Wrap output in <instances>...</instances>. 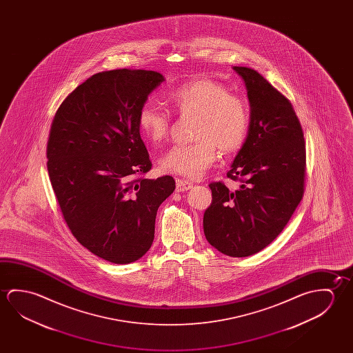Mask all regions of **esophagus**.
Wrapping results in <instances>:
<instances>
[{
	"instance_id": "obj_1",
	"label": "esophagus",
	"mask_w": 353,
	"mask_h": 353,
	"mask_svg": "<svg viewBox=\"0 0 353 353\" xmlns=\"http://www.w3.org/2000/svg\"><path fill=\"white\" fill-rule=\"evenodd\" d=\"M192 187H193V183L185 181V179H176V188H177V191H188V190H191Z\"/></svg>"
}]
</instances>
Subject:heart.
Returning <instances> with one entry per match:
<instances>
[{
  "mask_svg": "<svg viewBox=\"0 0 353 353\" xmlns=\"http://www.w3.org/2000/svg\"><path fill=\"white\" fill-rule=\"evenodd\" d=\"M171 110L179 116L196 117L191 144L174 145L160 159L163 172L199 179L216 159V148L232 154L243 146L250 127L249 105L230 93L221 82L198 79L176 87L168 96ZM140 133L152 143H160L170 132L171 117L151 102L138 112Z\"/></svg>",
  "mask_w": 353,
  "mask_h": 353,
  "instance_id": "b5f03b06",
  "label": "heart"
}]
</instances>
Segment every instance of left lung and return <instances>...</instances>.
Listing matches in <instances>:
<instances>
[{
  "instance_id": "8db88e82",
  "label": "left lung",
  "mask_w": 353,
  "mask_h": 353,
  "mask_svg": "<svg viewBox=\"0 0 353 353\" xmlns=\"http://www.w3.org/2000/svg\"><path fill=\"white\" fill-rule=\"evenodd\" d=\"M248 87L249 134L228 179L230 191L212 182V204L204 212L208 243L221 254L248 257L282 232L301 203L306 176L304 133L293 104L256 70L234 66Z\"/></svg>"
}]
</instances>
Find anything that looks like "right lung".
<instances>
[{
  "mask_svg": "<svg viewBox=\"0 0 353 353\" xmlns=\"http://www.w3.org/2000/svg\"><path fill=\"white\" fill-rule=\"evenodd\" d=\"M163 77L119 69L94 74L60 104L50 125L47 168L66 225L93 254L117 265L151 248L157 209L174 179H145L152 163L138 112Z\"/></svg>",
  "mask_w": 353,
  "mask_h": 353,
  "instance_id": "1",
  "label": "right lung"
}]
</instances>
